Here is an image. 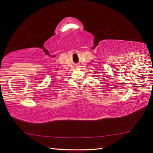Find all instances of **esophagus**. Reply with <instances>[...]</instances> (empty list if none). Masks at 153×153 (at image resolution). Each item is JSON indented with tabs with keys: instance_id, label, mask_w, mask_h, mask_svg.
Returning <instances> with one entry per match:
<instances>
[{
	"instance_id": "obj_1",
	"label": "esophagus",
	"mask_w": 153,
	"mask_h": 153,
	"mask_svg": "<svg viewBox=\"0 0 153 153\" xmlns=\"http://www.w3.org/2000/svg\"><path fill=\"white\" fill-rule=\"evenodd\" d=\"M78 67H79V66H78Z\"/></svg>"
}]
</instances>
